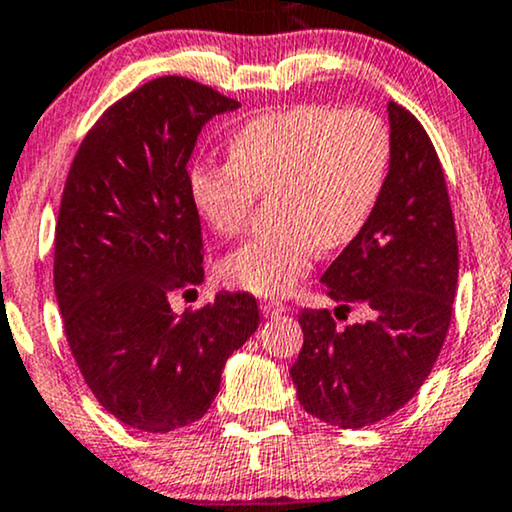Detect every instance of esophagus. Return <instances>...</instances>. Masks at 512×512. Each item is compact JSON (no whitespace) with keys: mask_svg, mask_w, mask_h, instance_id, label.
<instances>
[{"mask_svg":"<svg viewBox=\"0 0 512 512\" xmlns=\"http://www.w3.org/2000/svg\"><path fill=\"white\" fill-rule=\"evenodd\" d=\"M261 311H263V315H266V318H273V315L285 313L287 306L282 304V301H277V299H268V301H263V304H261Z\"/></svg>","mask_w":512,"mask_h":512,"instance_id":"esophagus-1","label":"esophagus"}]
</instances>
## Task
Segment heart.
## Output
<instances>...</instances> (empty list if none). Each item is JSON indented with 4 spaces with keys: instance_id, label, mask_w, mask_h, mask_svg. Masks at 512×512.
I'll use <instances>...</instances> for the list:
<instances>
[{
    "instance_id": "obj_1",
    "label": "heart",
    "mask_w": 512,
    "mask_h": 512,
    "mask_svg": "<svg viewBox=\"0 0 512 512\" xmlns=\"http://www.w3.org/2000/svg\"><path fill=\"white\" fill-rule=\"evenodd\" d=\"M391 135L377 113L304 104L242 125L230 159L189 170V199L213 232L235 237L258 194L273 197L275 230L232 251L220 273L258 296H280L311 270L320 246L342 249L363 232L387 185Z\"/></svg>"
}]
</instances>
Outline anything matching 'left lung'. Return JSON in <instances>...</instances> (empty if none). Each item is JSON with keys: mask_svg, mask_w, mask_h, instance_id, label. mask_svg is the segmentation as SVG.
<instances>
[{"mask_svg": "<svg viewBox=\"0 0 512 512\" xmlns=\"http://www.w3.org/2000/svg\"><path fill=\"white\" fill-rule=\"evenodd\" d=\"M391 166L363 232L320 277L334 314L363 305L369 320L339 328L327 308L299 315L304 346L289 370L313 418L358 430L406 406L432 372L451 325L458 239L444 170L418 118L389 102Z\"/></svg>", "mask_w": 512, "mask_h": 512, "instance_id": "8db88e82", "label": "left lung"}]
</instances>
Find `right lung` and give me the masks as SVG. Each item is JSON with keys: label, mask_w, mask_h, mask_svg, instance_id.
Listing matches in <instances>:
<instances>
[{"label": "right lung", "mask_w": 512, "mask_h": 512, "mask_svg": "<svg viewBox=\"0 0 512 512\" xmlns=\"http://www.w3.org/2000/svg\"><path fill=\"white\" fill-rule=\"evenodd\" d=\"M235 109L201 82L149 80L104 111L68 170L54 239L63 330L94 399L135 430L197 422L225 361L258 327L244 292L182 315L170 308L175 289L204 280L187 161L201 128Z\"/></svg>", "instance_id": "right-lung-1"}]
</instances>
